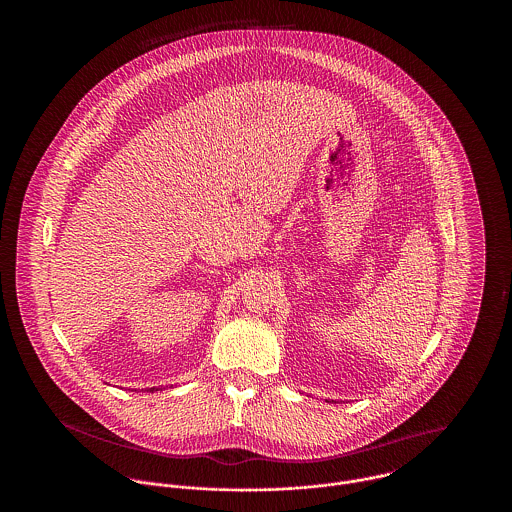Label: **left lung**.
I'll return each mask as SVG.
<instances>
[{
  "label": "left lung",
  "mask_w": 512,
  "mask_h": 512,
  "mask_svg": "<svg viewBox=\"0 0 512 512\" xmlns=\"http://www.w3.org/2000/svg\"><path fill=\"white\" fill-rule=\"evenodd\" d=\"M326 401H328V399H326ZM328 403H330V401H328ZM332 403H334V401H332Z\"/></svg>",
  "instance_id": "8db88e82"
}]
</instances>
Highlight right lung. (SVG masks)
<instances>
[{"label": "right lung", "instance_id": "1", "mask_svg": "<svg viewBox=\"0 0 512 512\" xmlns=\"http://www.w3.org/2000/svg\"><path fill=\"white\" fill-rule=\"evenodd\" d=\"M161 390V388H147V391H149V393H153V391H159Z\"/></svg>", "mask_w": 512, "mask_h": 512}]
</instances>
